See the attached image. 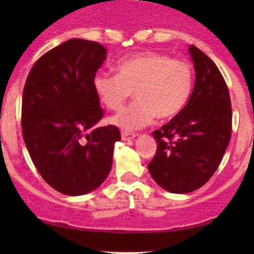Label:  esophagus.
Listing matches in <instances>:
<instances>
[{"instance_id":"obj_1","label":"esophagus","mask_w":254,"mask_h":254,"mask_svg":"<svg viewBox=\"0 0 254 254\" xmlns=\"http://www.w3.org/2000/svg\"><path fill=\"white\" fill-rule=\"evenodd\" d=\"M135 137H136V134H134V132H129V131L122 132V139L124 140V141H130V140L135 139Z\"/></svg>"}]
</instances>
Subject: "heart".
<instances>
[{"mask_svg":"<svg viewBox=\"0 0 254 254\" xmlns=\"http://www.w3.org/2000/svg\"><path fill=\"white\" fill-rule=\"evenodd\" d=\"M117 71V75H96L93 87L101 103L111 111L122 109L134 92L136 101L112 118L118 127L139 129L156 115L171 119L190 98L193 70L184 60L147 51L122 60Z\"/></svg>","mask_w":254,"mask_h":254,"instance_id":"obj_1","label":"heart"}]
</instances>
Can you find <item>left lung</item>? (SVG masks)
Returning a JSON list of instances; mask_svg holds the SVG:
<instances>
[{
    "instance_id": "obj_1",
    "label": "left lung",
    "mask_w": 254,
    "mask_h": 254,
    "mask_svg": "<svg viewBox=\"0 0 254 254\" xmlns=\"http://www.w3.org/2000/svg\"><path fill=\"white\" fill-rule=\"evenodd\" d=\"M195 86L187 106L168 124L155 130L157 150L148 171L171 193L196 190L211 178L229 146L232 109L229 88L214 61L189 47Z\"/></svg>"
}]
</instances>
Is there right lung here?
Listing matches in <instances>:
<instances>
[{
  "label": "right lung",
  "instance_id": "right-lung-1",
  "mask_svg": "<svg viewBox=\"0 0 254 254\" xmlns=\"http://www.w3.org/2000/svg\"><path fill=\"white\" fill-rule=\"evenodd\" d=\"M107 56L97 42L70 39L33 65L22 98V134L40 176L55 190L81 195L111 172L115 125L97 127L104 112L93 87Z\"/></svg>",
  "mask_w": 254,
  "mask_h": 254
}]
</instances>
